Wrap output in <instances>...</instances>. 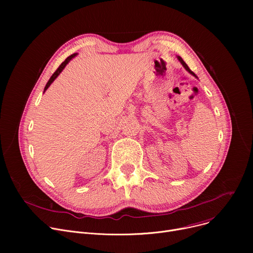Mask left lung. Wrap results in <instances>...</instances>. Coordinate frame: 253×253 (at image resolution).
I'll list each match as a JSON object with an SVG mask.
<instances>
[{"mask_svg": "<svg viewBox=\"0 0 253 253\" xmlns=\"http://www.w3.org/2000/svg\"><path fill=\"white\" fill-rule=\"evenodd\" d=\"M177 58H178V60L180 61V63H181V64L183 65V68H184L185 70H187V71H188V72H189L190 74H192L193 76H195V77H196V75H195V74H194V73H193V72H192V71L190 70V68H189V66H188V64H187V63H185V62H184V61L182 60V58H181L180 56H177Z\"/></svg>", "mask_w": 253, "mask_h": 253, "instance_id": "obj_1", "label": "left lung"}]
</instances>
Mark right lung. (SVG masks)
Listing matches in <instances>:
<instances>
[{
  "instance_id": "right-lung-1",
  "label": "right lung",
  "mask_w": 253,
  "mask_h": 253,
  "mask_svg": "<svg viewBox=\"0 0 253 253\" xmlns=\"http://www.w3.org/2000/svg\"><path fill=\"white\" fill-rule=\"evenodd\" d=\"M76 55H77V53H74V54L70 55L68 58H66V59H65V60H64V61H63V62H62V63H61L59 66H58V69H57V70L54 72V74H53V75L51 76V78L49 79V81L47 82V84H46V86H45V88H44V92H45V91H46V90L49 88V86L51 85V83H52L53 81H54V80H55V79L58 77V75H59V74L62 72V70L65 68V65L68 64V63L70 62V60H71V59H73V58H74Z\"/></svg>"
}]
</instances>
